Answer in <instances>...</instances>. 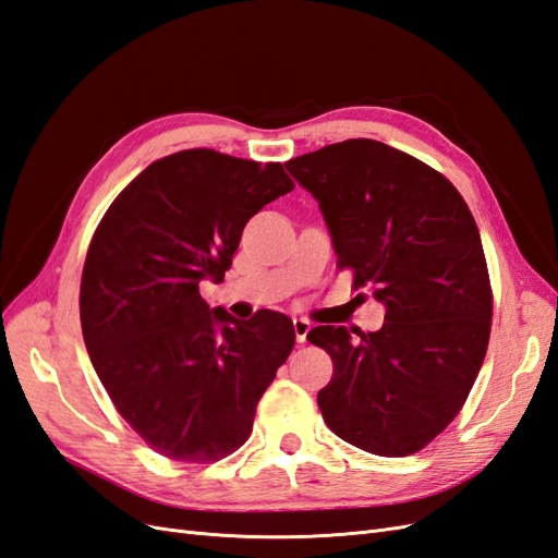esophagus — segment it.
<instances>
[{
	"mask_svg": "<svg viewBox=\"0 0 558 558\" xmlns=\"http://www.w3.org/2000/svg\"><path fill=\"white\" fill-rule=\"evenodd\" d=\"M293 328H295V340L298 344L307 342V332L312 330V324L307 318H293Z\"/></svg>",
	"mask_w": 558,
	"mask_h": 558,
	"instance_id": "1",
	"label": "esophagus"
}]
</instances>
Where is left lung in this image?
I'll return each mask as SVG.
<instances>
[{
    "label": "left lung",
    "mask_w": 558,
    "mask_h": 558,
    "mask_svg": "<svg viewBox=\"0 0 558 558\" xmlns=\"http://www.w3.org/2000/svg\"><path fill=\"white\" fill-rule=\"evenodd\" d=\"M318 202L340 269L386 307L377 332L316 326L332 359L318 410L344 442L377 456L424 449L459 414L492 332L480 230L428 165L375 140H347L286 162Z\"/></svg>",
    "instance_id": "8db88e82"
}]
</instances>
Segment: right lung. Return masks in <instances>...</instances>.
Returning a JSON list of instances; mask_svg holds the SVG:
<instances>
[{
    "instance_id": "obj_1",
    "label": "right lung",
    "mask_w": 558,
    "mask_h": 558,
    "mask_svg": "<svg viewBox=\"0 0 558 558\" xmlns=\"http://www.w3.org/2000/svg\"><path fill=\"white\" fill-rule=\"evenodd\" d=\"M279 162L191 148L150 162L97 226L81 277L95 373L142 440L172 461L226 459L251 435L295 344L286 314L209 307L253 214L291 193Z\"/></svg>"
}]
</instances>
